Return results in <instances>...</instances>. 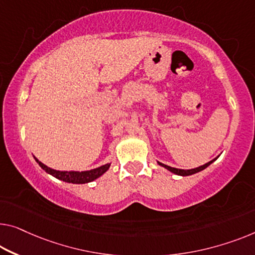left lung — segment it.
Wrapping results in <instances>:
<instances>
[{
	"label": "left lung",
	"instance_id": "1",
	"mask_svg": "<svg viewBox=\"0 0 255 255\" xmlns=\"http://www.w3.org/2000/svg\"><path fill=\"white\" fill-rule=\"evenodd\" d=\"M214 160H216V158L213 159V160H211L210 162H207V164H205L203 166H199V167H197V168H193V169H178V168H174V167H169V166H167V165L161 164V162H159V165L162 166V167H165V168L170 170V172L174 173V174H176V175L188 176V175H192V174H196V173L200 172V170L205 169V168H206V167L210 166Z\"/></svg>",
	"mask_w": 255,
	"mask_h": 255
}]
</instances>
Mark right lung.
<instances>
[{
  "label": "right lung",
  "instance_id": "add662e5",
  "mask_svg": "<svg viewBox=\"0 0 255 255\" xmlns=\"http://www.w3.org/2000/svg\"><path fill=\"white\" fill-rule=\"evenodd\" d=\"M35 160L37 164L40 165L41 168L44 169L45 172L50 174V175L55 176L56 178H58V180L68 182V183H75V184L88 183V182L96 180L97 177L103 175L110 167V164H106L98 167V168L86 170V172H60V170H55V169L49 168V167H47L44 164H42V162L37 160L36 158Z\"/></svg>",
  "mask_w": 255,
  "mask_h": 255
}]
</instances>
